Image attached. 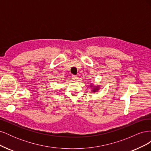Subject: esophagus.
Segmentation results:
<instances>
[{
    "label": "esophagus",
    "instance_id": "obj_1",
    "mask_svg": "<svg viewBox=\"0 0 151 151\" xmlns=\"http://www.w3.org/2000/svg\"><path fill=\"white\" fill-rule=\"evenodd\" d=\"M77 78H78V77H77V76L73 75V76H72V79H73V80H75V81H76V80L77 79Z\"/></svg>",
    "mask_w": 151,
    "mask_h": 151
}]
</instances>
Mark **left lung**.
<instances>
[{
  "label": "left lung",
  "instance_id": "obj_1",
  "mask_svg": "<svg viewBox=\"0 0 151 151\" xmlns=\"http://www.w3.org/2000/svg\"><path fill=\"white\" fill-rule=\"evenodd\" d=\"M98 89H99V87H95L92 91H93V92H96V91H98Z\"/></svg>",
  "mask_w": 151,
  "mask_h": 151
}]
</instances>
